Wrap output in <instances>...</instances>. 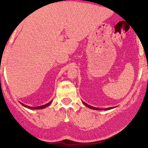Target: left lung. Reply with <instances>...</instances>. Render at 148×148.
I'll return each instance as SVG.
<instances>
[{
  "label": "left lung",
  "mask_w": 148,
  "mask_h": 148,
  "mask_svg": "<svg viewBox=\"0 0 148 148\" xmlns=\"http://www.w3.org/2000/svg\"><path fill=\"white\" fill-rule=\"evenodd\" d=\"M83 103H84L85 106L88 107V108H92V109H94V110H109V109H112V108H113V107H110V108H103V109H101V108H96V107H93V106H90V105L87 104V103L84 102V101H83Z\"/></svg>",
  "instance_id": "left-lung-1"
}]
</instances>
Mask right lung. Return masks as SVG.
I'll return each mask as SVG.
<instances>
[{
  "label": "right lung",
  "mask_w": 148,
  "mask_h": 148,
  "mask_svg": "<svg viewBox=\"0 0 148 148\" xmlns=\"http://www.w3.org/2000/svg\"><path fill=\"white\" fill-rule=\"evenodd\" d=\"M51 103V101H50V102H49L48 103H47V104H45V105H42V106H35V107H31V106H26V105L23 104V103H21V105H23V106L26 107V108H29V109H42V108H46L47 106H49V105Z\"/></svg>",
  "instance_id": "right-lung-1"
}]
</instances>
